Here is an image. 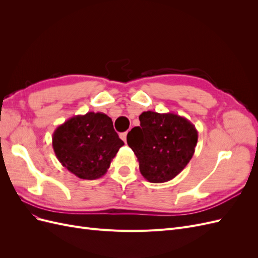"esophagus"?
Listing matches in <instances>:
<instances>
[{
    "mask_svg": "<svg viewBox=\"0 0 258 258\" xmlns=\"http://www.w3.org/2000/svg\"><path fill=\"white\" fill-rule=\"evenodd\" d=\"M127 135H128V131H127V132H122V134L119 135L120 139L122 140V141H123L124 143H126V141H127Z\"/></svg>",
    "mask_w": 258,
    "mask_h": 258,
    "instance_id": "esophagus-1",
    "label": "esophagus"
}]
</instances>
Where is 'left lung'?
<instances>
[{
    "instance_id": "left-lung-1",
    "label": "left lung",
    "mask_w": 258,
    "mask_h": 258,
    "mask_svg": "<svg viewBox=\"0 0 258 258\" xmlns=\"http://www.w3.org/2000/svg\"><path fill=\"white\" fill-rule=\"evenodd\" d=\"M140 126L128 132L127 143L139 161L140 172L151 183H165L187 166L198 141L196 127L174 113L147 111Z\"/></svg>"
}]
</instances>
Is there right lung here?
<instances>
[{"label":"right lung","mask_w":258,"mask_h":258,"mask_svg":"<svg viewBox=\"0 0 258 258\" xmlns=\"http://www.w3.org/2000/svg\"><path fill=\"white\" fill-rule=\"evenodd\" d=\"M123 142L103 113L69 118L53 131L52 147L61 165L83 179L103 176Z\"/></svg>","instance_id":"obj_1"}]
</instances>
